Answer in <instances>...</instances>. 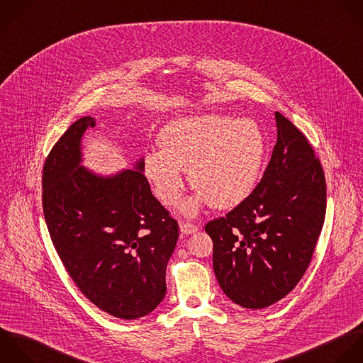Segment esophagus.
<instances>
[{
	"instance_id": "1",
	"label": "esophagus",
	"mask_w": 363,
	"mask_h": 363,
	"mask_svg": "<svg viewBox=\"0 0 363 363\" xmlns=\"http://www.w3.org/2000/svg\"><path fill=\"white\" fill-rule=\"evenodd\" d=\"M179 230H181V233L182 235H192V233H195V232H198V226H195V225H192V223H185V222H182V223H179Z\"/></svg>"
}]
</instances>
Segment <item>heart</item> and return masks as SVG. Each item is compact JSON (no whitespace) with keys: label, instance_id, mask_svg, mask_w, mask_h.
<instances>
[{"label":"heart","instance_id":"obj_1","mask_svg":"<svg viewBox=\"0 0 363 363\" xmlns=\"http://www.w3.org/2000/svg\"><path fill=\"white\" fill-rule=\"evenodd\" d=\"M161 150L144 158V174L158 201L174 205L184 189V169L196 192L179 211L195 216L209 203L230 209L255 189L266 157V138L252 118L228 114L182 117L167 124L158 137Z\"/></svg>","mask_w":363,"mask_h":363}]
</instances>
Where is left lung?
Listing matches in <instances>:
<instances>
[{"instance_id":"obj_1","label":"left lung","mask_w":363,"mask_h":363,"mask_svg":"<svg viewBox=\"0 0 363 363\" xmlns=\"http://www.w3.org/2000/svg\"><path fill=\"white\" fill-rule=\"evenodd\" d=\"M277 143L262 181L225 218L205 226L213 240V270L238 306L266 308L304 276L327 208L325 177L303 133L274 113Z\"/></svg>"}]
</instances>
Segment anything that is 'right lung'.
Here are the masks:
<instances>
[{
	"instance_id": "obj_1",
	"label": "right lung",
	"mask_w": 363,
	"mask_h": 363,
	"mask_svg": "<svg viewBox=\"0 0 363 363\" xmlns=\"http://www.w3.org/2000/svg\"><path fill=\"white\" fill-rule=\"evenodd\" d=\"M96 118L74 121L49 152L42 175L52 243L79 290L104 313L137 320L167 293L178 223L151 194L144 158L110 175L83 165L82 138Z\"/></svg>"
}]
</instances>
